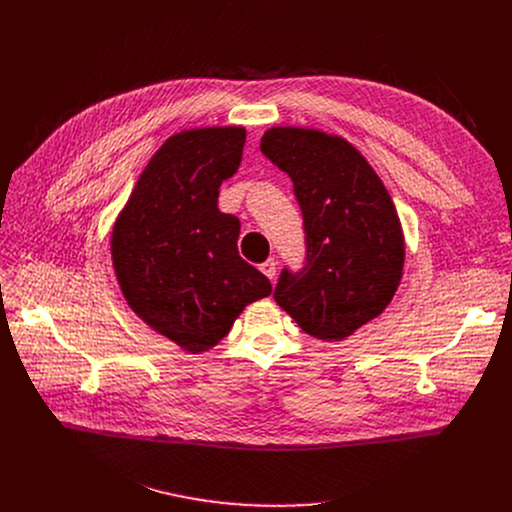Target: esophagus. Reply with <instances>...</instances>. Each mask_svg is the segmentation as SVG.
I'll list each match as a JSON object with an SVG mask.
<instances>
[{"instance_id": "esophagus-1", "label": "esophagus", "mask_w": 512, "mask_h": 512, "mask_svg": "<svg viewBox=\"0 0 512 512\" xmlns=\"http://www.w3.org/2000/svg\"><path fill=\"white\" fill-rule=\"evenodd\" d=\"M261 271L273 281L275 279V271H277V261L275 259H267L265 263H261Z\"/></svg>"}]
</instances>
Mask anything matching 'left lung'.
Instances as JSON below:
<instances>
[{"label":"left lung","mask_w":512,"mask_h":512,"mask_svg":"<svg viewBox=\"0 0 512 512\" xmlns=\"http://www.w3.org/2000/svg\"><path fill=\"white\" fill-rule=\"evenodd\" d=\"M261 152L294 182L304 218V267H283L275 302L314 338L336 342L377 318L401 281L405 243L381 178L348 141L273 127Z\"/></svg>","instance_id":"obj_1"}]
</instances>
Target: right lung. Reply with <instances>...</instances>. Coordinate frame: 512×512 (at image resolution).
I'll return each instance as SVG.
<instances>
[{"mask_svg":"<svg viewBox=\"0 0 512 512\" xmlns=\"http://www.w3.org/2000/svg\"><path fill=\"white\" fill-rule=\"evenodd\" d=\"M243 127L170 137L119 214L111 255L131 310L196 354L221 342L271 281L237 249L239 218L218 210V188L243 160Z\"/></svg>","mask_w":512,"mask_h":512,"instance_id":"add662e5","label":"right lung"}]
</instances>
